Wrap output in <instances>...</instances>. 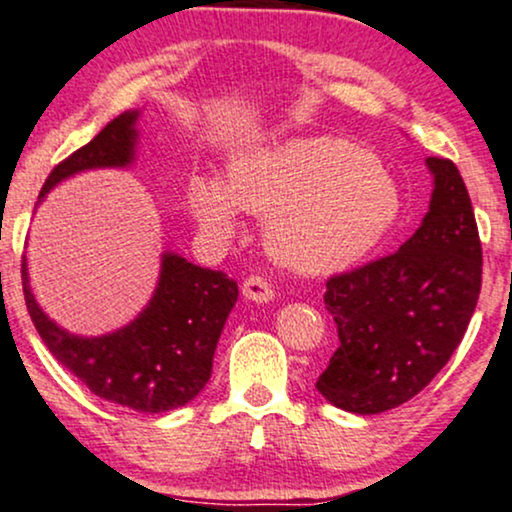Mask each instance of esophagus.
Instances as JSON below:
<instances>
[{
    "label": "esophagus",
    "mask_w": 512,
    "mask_h": 512,
    "mask_svg": "<svg viewBox=\"0 0 512 512\" xmlns=\"http://www.w3.org/2000/svg\"><path fill=\"white\" fill-rule=\"evenodd\" d=\"M242 292H244L246 299H251V302H256V304L270 302V299L275 297L273 285H270V282L263 278V275H249V278L244 280Z\"/></svg>",
    "instance_id": "obj_1"
}]
</instances>
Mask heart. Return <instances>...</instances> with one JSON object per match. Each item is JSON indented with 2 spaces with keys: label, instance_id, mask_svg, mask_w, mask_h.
<instances>
[{
  "label": "heart",
  "instance_id": "heart-1",
  "mask_svg": "<svg viewBox=\"0 0 512 512\" xmlns=\"http://www.w3.org/2000/svg\"><path fill=\"white\" fill-rule=\"evenodd\" d=\"M198 222L234 232V208L266 218V246L285 268L335 273L369 254L400 210L398 186L364 148L330 136L292 138L232 160L225 186L196 179Z\"/></svg>",
  "mask_w": 512,
  "mask_h": 512
}]
</instances>
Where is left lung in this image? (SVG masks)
I'll list each match as a JSON object with an SVG mask.
<instances>
[{"label": "left lung", "instance_id": "left-lung-1", "mask_svg": "<svg viewBox=\"0 0 512 512\" xmlns=\"http://www.w3.org/2000/svg\"><path fill=\"white\" fill-rule=\"evenodd\" d=\"M434 174L429 213L388 254L326 282L340 347L316 388L354 414L412 400L448 364L482 290V242L467 186L453 160L426 158Z\"/></svg>", "mask_w": 512, "mask_h": 512}]
</instances>
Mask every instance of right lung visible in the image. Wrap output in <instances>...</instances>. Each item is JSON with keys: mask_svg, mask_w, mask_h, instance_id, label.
<instances>
[{"mask_svg": "<svg viewBox=\"0 0 512 512\" xmlns=\"http://www.w3.org/2000/svg\"><path fill=\"white\" fill-rule=\"evenodd\" d=\"M138 112L112 119L93 141L59 162L40 198L71 174L93 167H126L134 160ZM23 297L47 350L90 393L136 412H170L201 393L213 371V354L239 290L222 270L162 254L153 299L126 328L100 338H78L42 314L21 261Z\"/></svg>", "mask_w": 512, "mask_h": 512, "instance_id": "right-lung-1", "label": "right lung"}]
</instances>
